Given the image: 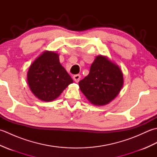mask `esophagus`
Returning a JSON list of instances; mask_svg holds the SVG:
<instances>
[{"instance_id":"obj_1","label":"esophagus","mask_w":157,"mask_h":157,"mask_svg":"<svg viewBox=\"0 0 157 157\" xmlns=\"http://www.w3.org/2000/svg\"><path fill=\"white\" fill-rule=\"evenodd\" d=\"M73 79H74V81L75 82L78 83L79 81V79H80V78H81V75H79V74H77V75H73Z\"/></svg>"}]
</instances>
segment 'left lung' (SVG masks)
Returning a JSON list of instances; mask_svg holds the SVG:
<instances>
[{
  "label": "left lung",
  "mask_w": 157,
  "mask_h": 157,
  "mask_svg": "<svg viewBox=\"0 0 157 157\" xmlns=\"http://www.w3.org/2000/svg\"><path fill=\"white\" fill-rule=\"evenodd\" d=\"M123 85L121 69L102 55L96 56L89 74L79 82V88L86 98L96 106L109 104L119 94Z\"/></svg>",
  "instance_id": "obj_1"
}]
</instances>
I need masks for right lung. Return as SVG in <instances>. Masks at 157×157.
I'll list each match as a JSON object with an SVG mask.
<instances>
[{"mask_svg":"<svg viewBox=\"0 0 157 157\" xmlns=\"http://www.w3.org/2000/svg\"><path fill=\"white\" fill-rule=\"evenodd\" d=\"M27 78L32 92L38 99L45 102L58 98L73 82L60 63L57 53L48 51L32 63Z\"/></svg>","mask_w":157,"mask_h":157,"instance_id":"1","label":"right lung"}]
</instances>
